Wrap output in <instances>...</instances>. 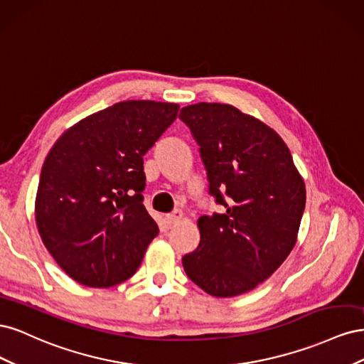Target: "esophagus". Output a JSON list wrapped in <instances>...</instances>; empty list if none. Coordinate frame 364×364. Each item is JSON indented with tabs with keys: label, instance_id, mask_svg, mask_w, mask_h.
<instances>
[{
	"label": "esophagus",
	"instance_id": "1",
	"mask_svg": "<svg viewBox=\"0 0 364 364\" xmlns=\"http://www.w3.org/2000/svg\"><path fill=\"white\" fill-rule=\"evenodd\" d=\"M182 217H183V213L179 211V209H176L174 213H171V214H168L167 217H165V223H167V225L171 228V226H174L178 222H181Z\"/></svg>",
	"mask_w": 364,
	"mask_h": 364
}]
</instances>
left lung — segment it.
Masks as SVG:
<instances>
[{"label":"left lung","mask_w":364,"mask_h":364,"mask_svg":"<svg viewBox=\"0 0 364 364\" xmlns=\"http://www.w3.org/2000/svg\"><path fill=\"white\" fill-rule=\"evenodd\" d=\"M179 117L199 142L209 191L226 206L223 214L197 220L200 243L182 258L185 273L215 297L247 293L272 277L296 245L304 179L277 132L238 107L196 103Z\"/></svg>","instance_id":"8db88e82"}]
</instances>
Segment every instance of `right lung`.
Wrapping results in <instances>:
<instances>
[{
	"label": "right lung",
	"instance_id": "obj_1",
	"mask_svg": "<svg viewBox=\"0 0 364 364\" xmlns=\"http://www.w3.org/2000/svg\"><path fill=\"white\" fill-rule=\"evenodd\" d=\"M178 112V103L119 102L80 119L54 142L41 171L36 226L74 281L106 289L138 270L159 232L142 205V156Z\"/></svg>",
	"mask_w": 364,
	"mask_h": 364
}]
</instances>
